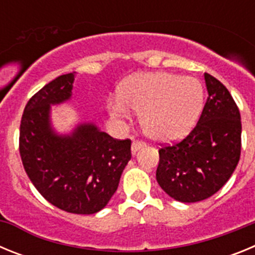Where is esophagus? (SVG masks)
Wrapping results in <instances>:
<instances>
[{
  "mask_svg": "<svg viewBox=\"0 0 255 255\" xmlns=\"http://www.w3.org/2000/svg\"><path fill=\"white\" fill-rule=\"evenodd\" d=\"M144 147H145V143H143V141H140V140H134L131 144L132 154H135V153L138 152L139 149H141V148H144Z\"/></svg>",
  "mask_w": 255,
  "mask_h": 255,
  "instance_id": "1",
  "label": "esophagus"
}]
</instances>
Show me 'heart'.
Instances as JSON below:
<instances>
[{
    "label": "heart",
    "instance_id": "1",
    "mask_svg": "<svg viewBox=\"0 0 255 255\" xmlns=\"http://www.w3.org/2000/svg\"><path fill=\"white\" fill-rule=\"evenodd\" d=\"M203 88L197 79L171 73H145L129 78L119 97L108 102L112 116L140 112V125L150 139L171 143L184 138L203 107Z\"/></svg>",
    "mask_w": 255,
    "mask_h": 255
}]
</instances>
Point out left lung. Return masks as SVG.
Returning <instances> with one entry per match:
<instances>
[{"mask_svg":"<svg viewBox=\"0 0 255 255\" xmlns=\"http://www.w3.org/2000/svg\"><path fill=\"white\" fill-rule=\"evenodd\" d=\"M208 98L197 126L184 140L159 149L157 182L182 203L217 193L235 171L242 152V121L235 101L220 80L204 74Z\"/></svg>","mask_w":255,"mask_h":255,"instance_id":"left-lung-1","label":"left lung"}]
</instances>
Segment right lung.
Returning a JSON list of instances; mask_svg holds the SVG:
<instances>
[{
  "label": "right lung",
  "mask_w": 255,
  "mask_h": 255,
  "mask_svg": "<svg viewBox=\"0 0 255 255\" xmlns=\"http://www.w3.org/2000/svg\"><path fill=\"white\" fill-rule=\"evenodd\" d=\"M75 73L44 85L26 103L20 124L22 166L42 197L57 208L93 215L105 208L131 158V141L117 140L94 124L82 123L70 134L51 124V106L71 98Z\"/></svg>",
  "instance_id": "obj_1"
}]
</instances>
